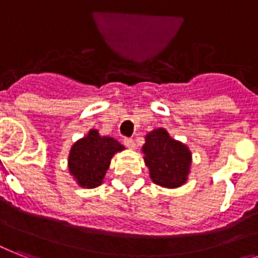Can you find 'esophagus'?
Returning <instances> with one entry per match:
<instances>
[{
    "label": "esophagus",
    "mask_w": 258,
    "mask_h": 258,
    "mask_svg": "<svg viewBox=\"0 0 258 258\" xmlns=\"http://www.w3.org/2000/svg\"><path fill=\"white\" fill-rule=\"evenodd\" d=\"M124 145L127 146L130 150H135V142H134V139H131V138H125Z\"/></svg>",
    "instance_id": "34e87169"
}]
</instances>
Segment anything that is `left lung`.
Returning a JSON list of instances; mask_svg holds the SVG:
<instances>
[{"label":"left lung","mask_w":258,"mask_h":258,"mask_svg":"<svg viewBox=\"0 0 258 258\" xmlns=\"http://www.w3.org/2000/svg\"><path fill=\"white\" fill-rule=\"evenodd\" d=\"M142 147L150 178L162 187L176 188L188 179L192 155L187 146L170 137L166 128L147 133Z\"/></svg>","instance_id":"8db88e82"}]
</instances>
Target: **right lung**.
Segmentation results:
<instances>
[{
    "label": "right lung",
    "instance_id": "obj_1",
    "mask_svg": "<svg viewBox=\"0 0 258 258\" xmlns=\"http://www.w3.org/2000/svg\"><path fill=\"white\" fill-rule=\"evenodd\" d=\"M124 150L116 139L100 135L91 128L86 137L72 145L68 155V170L76 183L83 188L100 186L113 155Z\"/></svg>",
    "mask_w": 258,
    "mask_h": 258
}]
</instances>
